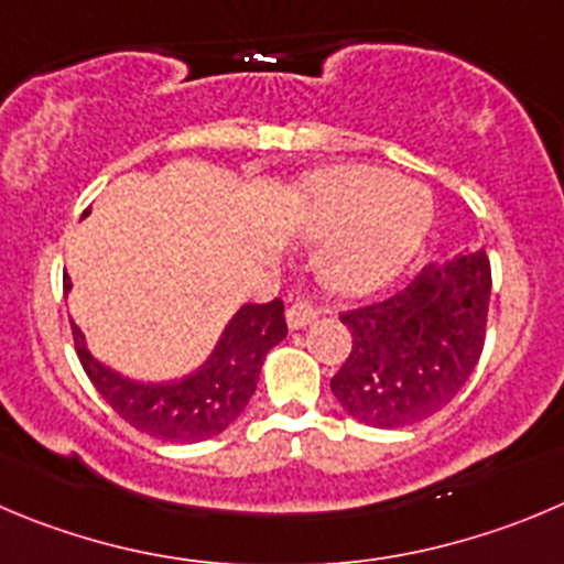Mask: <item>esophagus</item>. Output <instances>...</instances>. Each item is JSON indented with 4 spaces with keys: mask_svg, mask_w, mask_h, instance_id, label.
Listing matches in <instances>:
<instances>
[{
    "mask_svg": "<svg viewBox=\"0 0 564 564\" xmlns=\"http://www.w3.org/2000/svg\"><path fill=\"white\" fill-rule=\"evenodd\" d=\"M315 310L310 307V304H302V302H296V304H291V307H288V313H285V318H288V326H291L293 332L296 329H304V326H310L315 321Z\"/></svg>",
    "mask_w": 564,
    "mask_h": 564,
    "instance_id": "esophagus-1",
    "label": "esophagus"
}]
</instances>
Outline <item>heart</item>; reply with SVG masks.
Segmentation results:
<instances>
[{"label": "heart", "instance_id": "obj_1", "mask_svg": "<svg viewBox=\"0 0 564 564\" xmlns=\"http://www.w3.org/2000/svg\"><path fill=\"white\" fill-rule=\"evenodd\" d=\"M432 196L371 165H335L307 176L299 229L324 240L318 271L348 296L379 291L410 265L432 227Z\"/></svg>", "mask_w": 564, "mask_h": 564}]
</instances>
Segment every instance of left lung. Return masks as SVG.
I'll list each match as a JSON object with an SVG mask.
<instances>
[{"instance_id":"left-lung-1","label":"left lung","mask_w":564,"mask_h":564,"mask_svg":"<svg viewBox=\"0 0 564 564\" xmlns=\"http://www.w3.org/2000/svg\"><path fill=\"white\" fill-rule=\"evenodd\" d=\"M490 260L485 251L429 262L384 302L343 315L351 354L329 388L359 423L399 429L423 421L463 390L485 346Z\"/></svg>"}]
</instances>
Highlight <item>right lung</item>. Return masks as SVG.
Instances as JSON below:
<instances>
[{
	"mask_svg": "<svg viewBox=\"0 0 564 564\" xmlns=\"http://www.w3.org/2000/svg\"><path fill=\"white\" fill-rule=\"evenodd\" d=\"M63 291H72L68 276L63 279ZM72 329L79 362L101 399L130 426L171 443H198L232 426L254 395L265 354L288 335L285 307L279 299L243 304L196 371L165 382H138L96 359L83 329L77 324Z\"/></svg>",
	"mask_w": 564,
	"mask_h": 564,
	"instance_id": "1",
	"label": "right lung"
}]
</instances>
